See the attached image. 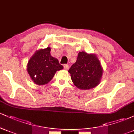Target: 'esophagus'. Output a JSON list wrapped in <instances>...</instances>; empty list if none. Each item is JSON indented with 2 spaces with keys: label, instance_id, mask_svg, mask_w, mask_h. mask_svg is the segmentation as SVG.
Listing matches in <instances>:
<instances>
[{
  "label": "esophagus",
  "instance_id": "34e87169",
  "mask_svg": "<svg viewBox=\"0 0 134 134\" xmlns=\"http://www.w3.org/2000/svg\"><path fill=\"white\" fill-rule=\"evenodd\" d=\"M64 68L65 69V70H68V69H69V66L68 65H64Z\"/></svg>",
  "mask_w": 134,
  "mask_h": 134
}]
</instances>
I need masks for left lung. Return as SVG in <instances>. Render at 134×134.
<instances>
[{"instance_id":"1","label":"left lung","mask_w":134,"mask_h":134,"mask_svg":"<svg viewBox=\"0 0 134 134\" xmlns=\"http://www.w3.org/2000/svg\"><path fill=\"white\" fill-rule=\"evenodd\" d=\"M69 72L74 84L80 90H86L99 84L103 68L96 55L80 52L76 63L69 69Z\"/></svg>"}]
</instances>
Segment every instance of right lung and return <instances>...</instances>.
<instances>
[{
  "label": "right lung",
  "mask_w": 134,
  "mask_h": 134,
  "mask_svg": "<svg viewBox=\"0 0 134 134\" xmlns=\"http://www.w3.org/2000/svg\"><path fill=\"white\" fill-rule=\"evenodd\" d=\"M51 48L38 50L28 61L27 71L31 79L38 85H44L53 79L57 70L63 69L57 58L50 54Z\"/></svg>",
  "instance_id": "add662e5"
}]
</instances>
